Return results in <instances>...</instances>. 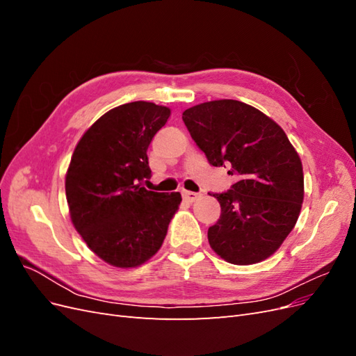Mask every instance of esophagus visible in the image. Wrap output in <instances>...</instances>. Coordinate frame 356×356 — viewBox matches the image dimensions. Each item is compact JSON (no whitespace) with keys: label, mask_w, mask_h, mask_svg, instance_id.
Instances as JSON below:
<instances>
[{"label":"esophagus","mask_w":356,"mask_h":356,"mask_svg":"<svg viewBox=\"0 0 356 356\" xmlns=\"http://www.w3.org/2000/svg\"><path fill=\"white\" fill-rule=\"evenodd\" d=\"M182 197H184L186 202H195L200 197V193H195V191H182Z\"/></svg>","instance_id":"1"}]
</instances>
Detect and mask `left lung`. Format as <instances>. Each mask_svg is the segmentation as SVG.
Instances as JSON below:
<instances>
[{"instance_id":"1","label":"left lung","mask_w":356,"mask_h":356,"mask_svg":"<svg viewBox=\"0 0 356 356\" xmlns=\"http://www.w3.org/2000/svg\"><path fill=\"white\" fill-rule=\"evenodd\" d=\"M191 138L212 166H229L238 181L209 193L221 215L208 230L212 250L238 266L275 254L294 229L305 197L303 166L282 127L234 99L203 102L182 113Z\"/></svg>"}]
</instances>
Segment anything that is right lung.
<instances>
[{
    "label": "right lung",
    "instance_id": "obj_1",
    "mask_svg": "<svg viewBox=\"0 0 356 356\" xmlns=\"http://www.w3.org/2000/svg\"><path fill=\"white\" fill-rule=\"evenodd\" d=\"M170 110L153 102L123 104L99 117L75 147L65 177L71 221L101 260L131 268L163 243L179 193L148 191L147 149Z\"/></svg>",
    "mask_w": 356,
    "mask_h": 356
}]
</instances>
